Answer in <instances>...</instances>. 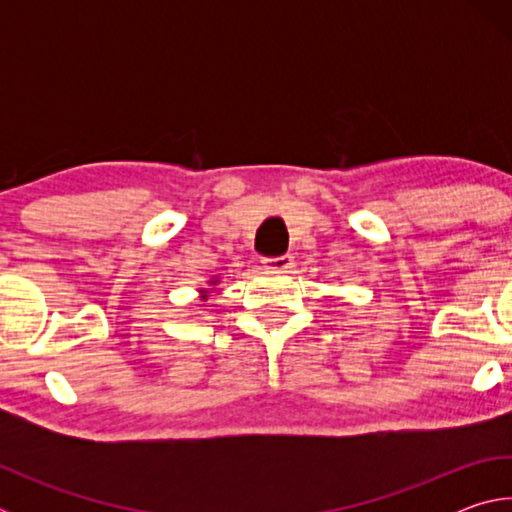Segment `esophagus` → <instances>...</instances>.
I'll use <instances>...</instances> for the list:
<instances>
[{"instance_id":"esophagus-1","label":"esophagus","mask_w":512,"mask_h":512,"mask_svg":"<svg viewBox=\"0 0 512 512\" xmlns=\"http://www.w3.org/2000/svg\"><path fill=\"white\" fill-rule=\"evenodd\" d=\"M262 264L266 268H273V271H289L293 266V257L291 255H280V257H264Z\"/></svg>"}]
</instances>
